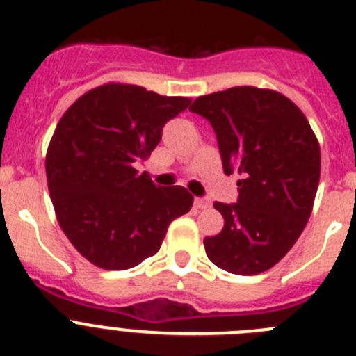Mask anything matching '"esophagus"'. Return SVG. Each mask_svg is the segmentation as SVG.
I'll return each instance as SVG.
<instances>
[{"mask_svg":"<svg viewBox=\"0 0 356 356\" xmlns=\"http://www.w3.org/2000/svg\"><path fill=\"white\" fill-rule=\"evenodd\" d=\"M194 207H196V209H200V210L210 209V201L203 200V197H196V200H194Z\"/></svg>","mask_w":356,"mask_h":356,"instance_id":"obj_1","label":"esophagus"}]
</instances>
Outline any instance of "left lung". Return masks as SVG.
Instances as JSON below:
<instances>
[{
    "label": "left lung",
    "mask_w": 356,
    "mask_h": 356,
    "mask_svg": "<svg viewBox=\"0 0 356 356\" xmlns=\"http://www.w3.org/2000/svg\"><path fill=\"white\" fill-rule=\"evenodd\" d=\"M191 112L212 124L226 175L241 176L237 203H213L225 226L203 241L207 257L232 275H260L289 253L312 213L319 140L303 112L273 89L207 94Z\"/></svg>",
    "instance_id": "obj_1"
}]
</instances>
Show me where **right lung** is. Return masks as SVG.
Wrapping results in <instances>:
<instances>
[{
	"mask_svg": "<svg viewBox=\"0 0 356 356\" xmlns=\"http://www.w3.org/2000/svg\"><path fill=\"white\" fill-rule=\"evenodd\" d=\"M188 103L191 97L110 81L78 97L56 124L46 153L56 221L96 267L139 266L193 207L185 187H159L135 169L160 143L163 124Z\"/></svg>",
	"mask_w": 356,
	"mask_h": 356,
	"instance_id": "1",
	"label": "right lung"
}]
</instances>
